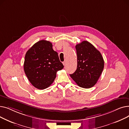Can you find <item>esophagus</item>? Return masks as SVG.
<instances>
[{"label":"esophagus","instance_id":"1","mask_svg":"<svg viewBox=\"0 0 129 129\" xmlns=\"http://www.w3.org/2000/svg\"><path fill=\"white\" fill-rule=\"evenodd\" d=\"M63 64L65 66L66 64V60H64V62H63Z\"/></svg>","mask_w":129,"mask_h":129}]
</instances>
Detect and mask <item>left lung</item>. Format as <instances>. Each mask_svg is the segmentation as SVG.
<instances>
[{
	"label": "left lung",
	"mask_w": 129,
	"mask_h": 129,
	"mask_svg": "<svg viewBox=\"0 0 129 129\" xmlns=\"http://www.w3.org/2000/svg\"><path fill=\"white\" fill-rule=\"evenodd\" d=\"M77 66L70 76L80 87L89 88L95 85L104 68L100 52L89 42L84 41L76 45Z\"/></svg>",
	"instance_id": "1"
}]
</instances>
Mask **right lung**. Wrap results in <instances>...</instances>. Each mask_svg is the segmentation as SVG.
<instances>
[{
    "mask_svg": "<svg viewBox=\"0 0 129 129\" xmlns=\"http://www.w3.org/2000/svg\"><path fill=\"white\" fill-rule=\"evenodd\" d=\"M63 67L58 53L47 41H39L25 54V74L31 84L39 89L49 87L56 78V72Z\"/></svg>",
    "mask_w": 129,
    "mask_h": 129,
    "instance_id": "right-lung-1",
    "label": "right lung"
}]
</instances>
